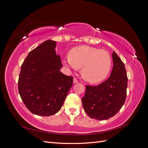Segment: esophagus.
Wrapping results in <instances>:
<instances>
[{
	"label": "esophagus",
	"mask_w": 148,
	"mask_h": 148,
	"mask_svg": "<svg viewBox=\"0 0 148 148\" xmlns=\"http://www.w3.org/2000/svg\"><path fill=\"white\" fill-rule=\"evenodd\" d=\"M73 83L75 84V83H78V80L77 79V78H74L73 79Z\"/></svg>",
	"instance_id": "34e87169"
}]
</instances>
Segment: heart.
<instances>
[{"label":"heart","instance_id":"b5f03b06","mask_svg":"<svg viewBox=\"0 0 148 148\" xmlns=\"http://www.w3.org/2000/svg\"><path fill=\"white\" fill-rule=\"evenodd\" d=\"M69 55L63 59L64 64L72 70L82 67L83 77L89 82H101L110 72L111 57L109 53L104 50L88 46H81L73 48Z\"/></svg>","mask_w":148,"mask_h":148}]
</instances>
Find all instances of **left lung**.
<instances>
[{"label":"left lung","instance_id":"1","mask_svg":"<svg viewBox=\"0 0 148 148\" xmlns=\"http://www.w3.org/2000/svg\"><path fill=\"white\" fill-rule=\"evenodd\" d=\"M112 59L114 66L109 78L97 86H86L82 104L91 119L104 120L113 117L126 99L128 78L125 65L114 51Z\"/></svg>","mask_w":148,"mask_h":148}]
</instances>
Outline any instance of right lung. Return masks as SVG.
Segmentation results:
<instances>
[{
  "label": "right lung",
  "mask_w": 148,
  "mask_h": 148,
  "mask_svg": "<svg viewBox=\"0 0 148 148\" xmlns=\"http://www.w3.org/2000/svg\"><path fill=\"white\" fill-rule=\"evenodd\" d=\"M56 43L44 41L28 53L21 66L19 94L28 109L37 115L58 112L73 84V78L60 71L63 65Z\"/></svg>",
  "instance_id": "add662e5"
}]
</instances>
